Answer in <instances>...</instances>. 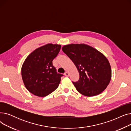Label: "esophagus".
<instances>
[{"label": "esophagus", "mask_w": 131, "mask_h": 131, "mask_svg": "<svg viewBox=\"0 0 131 131\" xmlns=\"http://www.w3.org/2000/svg\"><path fill=\"white\" fill-rule=\"evenodd\" d=\"M64 75H65V76H66V77H69V73H68V72H66L65 73Z\"/></svg>", "instance_id": "esophagus-1"}]
</instances>
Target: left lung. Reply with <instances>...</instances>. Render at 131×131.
Masks as SVG:
<instances>
[{
    "label": "left lung",
    "instance_id": "obj_1",
    "mask_svg": "<svg viewBox=\"0 0 131 131\" xmlns=\"http://www.w3.org/2000/svg\"><path fill=\"white\" fill-rule=\"evenodd\" d=\"M62 50L76 66L80 74L73 82L77 90L88 97L104 91L111 80V67L107 58L94 48L85 44L65 45Z\"/></svg>",
    "mask_w": 131,
    "mask_h": 131
}]
</instances>
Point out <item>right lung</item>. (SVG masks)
<instances>
[{"label":"right lung","instance_id":"right-lung-1","mask_svg":"<svg viewBox=\"0 0 131 131\" xmlns=\"http://www.w3.org/2000/svg\"><path fill=\"white\" fill-rule=\"evenodd\" d=\"M59 45L47 44L37 48L25 60L21 73L28 91L38 97H45L58 88L63 74L52 65L60 50Z\"/></svg>","mask_w":131,"mask_h":131}]
</instances>
